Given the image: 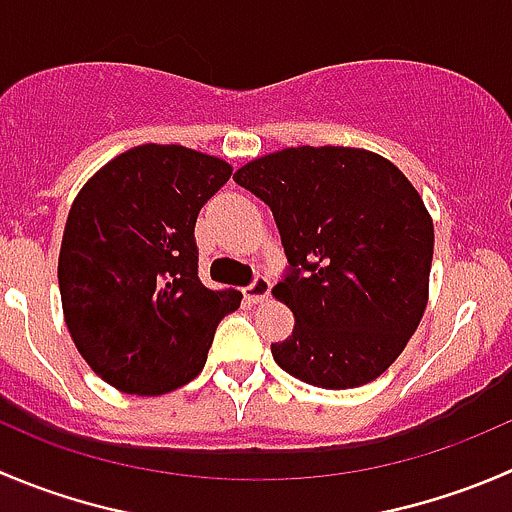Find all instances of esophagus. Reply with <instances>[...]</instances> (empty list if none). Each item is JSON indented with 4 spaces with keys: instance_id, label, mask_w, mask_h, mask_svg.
<instances>
[{
    "instance_id": "1",
    "label": "esophagus",
    "mask_w": 512,
    "mask_h": 512,
    "mask_svg": "<svg viewBox=\"0 0 512 512\" xmlns=\"http://www.w3.org/2000/svg\"><path fill=\"white\" fill-rule=\"evenodd\" d=\"M270 287L272 285L267 277H255V280L245 287V297L250 302H265L267 297H270Z\"/></svg>"
}]
</instances>
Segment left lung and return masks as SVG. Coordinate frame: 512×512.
I'll return each mask as SVG.
<instances>
[{"label": "left lung", "instance_id": "obj_1", "mask_svg": "<svg viewBox=\"0 0 512 512\" xmlns=\"http://www.w3.org/2000/svg\"><path fill=\"white\" fill-rule=\"evenodd\" d=\"M232 180L260 197L280 230L290 275L272 295L295 315L272 357L325 390L388 370L428 307L433 217L413 182L360 147H287Z\"/></svg>", "mask_w": 512, "mask_h": 512}]
</instances>
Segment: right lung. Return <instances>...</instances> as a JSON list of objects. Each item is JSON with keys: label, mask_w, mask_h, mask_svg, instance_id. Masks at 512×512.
<instances>
[{"label": "right lung", "mask_w": 512, "mask_h": 512, "mask_svg": "<svg viewBox=\"0 0 512 512\" xmlns=\"http://www.w3.org/2000/svg\"><path fill=\"white\" fill-rule=\"evenodd\" d=\"M232 165L182 145H140L99 167L69 207L59 250L67 330L87 365L130 395L195 380L242 292L197 277L195 222Z\"/></svg>", "instance_id": "obj_1"}]
</instances>
